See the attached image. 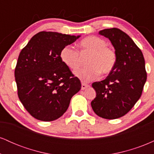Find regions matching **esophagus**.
<instances>
[{
  "label": "esophagus",
  "instance_id": "1",
  "mask_svg": "<svg viewBox=\"0 0 154 154\" xmlns=\"http://www.w3.org/2000/svg\"><path fill=\"white\" fill-rule=\"evenodd\" d=\"M90 87V85H87V84H85V83H82V90H85L86 88H89Z\"/></svg>",
  "mask_w": 154,
  "mask_h": 154
}]
</instances>
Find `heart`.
I'll return each instance as SVG.
<instances>
[{
	"mask_svg": "<svg viewBox=\"0 0 154 154\" xmlns=\"http://www.w3.org/2000/svg\"><path fill=\"white\" fill-rule=\"evenodd\" d=\"M80 54L88 53L87 66L76 69L74 74L82 82H90L100 74L108 75L112 71L116 61V54L113 49L107 47L103 39L91 36L83 39L79 44ZM61 61L71 69H75L80 64L79 52L71 45L63 47L60 53Z\"/></svg>",
	"mask_w": 154,
	"mask_h": 154,
	"instance_id": "1",
	"label": "heart"
}]
</instances>
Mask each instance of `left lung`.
Segmentation results:
<instances>
[{
  "label": "left lung",
  "mask_w": 154,
  "mask_h": 154,
  "mask_svg": "<svg viewBox=\"0 0 154 154\" xmlns=\"http://www.w3.org/2000/svg\"><path fill=\"white\" fill-rule=\"evenodd\" d=\"M115 49L116 61L106 78L92 86L96 97L91 106L100 117L114 119L129 112L140 98L147 79L142 51L128 35L117 28L100 30Z\"/></svg>",
  "instance_id": "8db88e82"
}]
</instances>
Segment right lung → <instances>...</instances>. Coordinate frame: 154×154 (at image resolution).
Returning a JSON list of instances; mask_svg holds the SVG:
<instances>
[{
  "label": "right lung",
  "instance_id": "add662e5",
  "mask_svg": "<svg viewBox=\"0 0 154 154\" xmlns=\"http://www.w3.org/2000/svg\"><path fill=\"white\" fill-rule=\"evenodd\" d=\"M79 37L40 32L19 54L14 72L18 96L35 119L45 122L59 119L81 89L79 79L60 58L63 48Z\"/></svg>",
  "mask_w": 154,
  "mask_h": 154
}]
</instances>
